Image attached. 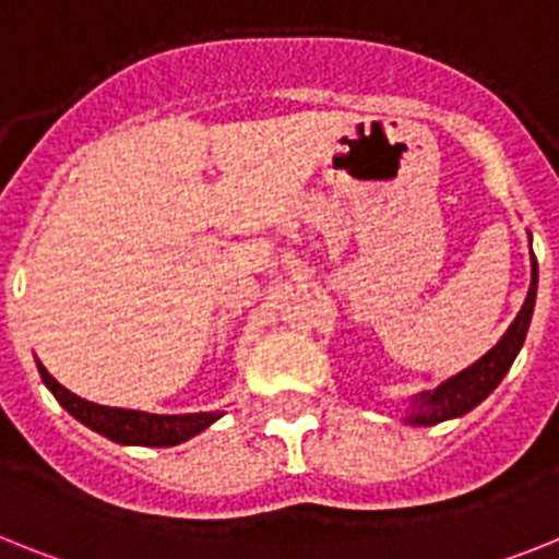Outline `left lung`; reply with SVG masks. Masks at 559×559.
<instances>
[{
	"label": "left lung",
	"instance_id": "obj_1",
	"mask_svg": "<svg viewBox=\"0 0 559 559\" xmlns=\"http://www.w3.org/2000/svg\"><path fill=\"white\" fill-rule=\"evenodd\" d=\"M532 246V235H530ZM535 296H537V260L532 254V283L526 290L521 310H518L515 322L507 328V333L498 338L496 347L490 353H484L476 364L456 372L453 378L442 380L437 389L419 392L408 397L406 417L403 423L408 426H437L445 419H456L462 414L473 412L484 397H490L496 386L503 380V374L510 372L512 360L521 353L523 341H526V330H530L532 313H535Z\"/></svg>",
	"mask_w": 559,
	"mask_h": 559
}]
</instances>
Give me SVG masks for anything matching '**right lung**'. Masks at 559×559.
<instances>
[{
  "mask_svg": "<svg viewBox=\"0 0 559 559\" xmlns=\"http://www.w3.org/2000/svg\"><path fill=\"white\" fill-rule=\"evenodd\" d=\"M38 364V374H41L44 386L56 394V400L67 408L78 423L92 428L100 437L111 439L117 445H140V448H173L181 445L187 439L199 437L201 431L218 423L224 412H199V414H151L136 412V408H111L100 406V403H88V400L78 397L75 392H69L61 386L52 374L47 372L41 360Z\"/></svg>",
  "mask_w": 559,
  "mask_h": 559,
  "instance_id": "add662e5",
  "label": "right lung"
}]
</instances>
